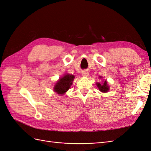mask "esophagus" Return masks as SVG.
I'll list each match as a JSON object with an SVG mask.
<instances>
[{"mask_svg":"<svg viewBox=\"0 0 151 151\" xmlns=\"http://www.w3.org/2000/svg\"><path fill=\"white\" fill-rule=\"evenodd\" d=\"M89 74L88 70H83V72H82V75H83L84 77H88L89 76Z\"/></svg>","mask_w":151,"mask_h":151,"instance_id":"obj_1","label":"esophagus"}]
</instances>
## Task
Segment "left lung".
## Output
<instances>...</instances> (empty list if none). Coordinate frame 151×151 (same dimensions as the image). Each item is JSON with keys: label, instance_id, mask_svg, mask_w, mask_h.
<instances>
[{"label": "left lung", "instance_id": "obj_1", "mask_svg": "<svg viewBox=\"0 0 151 151\" xmlns=\"http://www.w3.org/2000/svg\"><path fill=\"white\" fill-rule=\"evenodd\" d=\"M97 86L98 87L99 89L103 93L108 92L109 90V86H108L107 82L106 81H104V82L102 84H101L100 83H97Z\"/></svg>", "mask_w": 151, "mask_h": 151}]
</instances>
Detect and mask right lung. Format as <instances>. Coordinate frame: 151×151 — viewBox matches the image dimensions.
<instances>
[{
  "mask_svg": "<svg viewBox=\"0 0 151 151\" xmlns=\"http://www.w3.org/2000/svg\"><path fill=\"white\" fill-rule=\"evenodd\" d=\"M74 79V76L72 74L64 75L55 85L54 91L58 94H64L70 88Z\"/></svg>",
  "mask_w": 151,
  "mask_h": 151,
  "instance_id": "add662e5",
  "label": "right lung"
}]
</instances>
